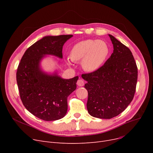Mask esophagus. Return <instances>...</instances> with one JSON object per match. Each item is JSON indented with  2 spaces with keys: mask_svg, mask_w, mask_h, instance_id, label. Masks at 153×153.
Wrapping results in <instances>:
<instances>
[{
  "mask_svg": "<svg viewBox=\"0 0 153 153\" xmlns=\"http://www.w3.org/2000/svg\"><path fill=\"white\" fill-rule=\"evenodd\" d=\"M77 84L79 87H82L84 85V81H83L82 79H79L78 81H77Z\"/></svg>",
  "mask_w": 153,
  "mask_h": 153,
  "instance_id": "obj_1",
  "label": "esophagus"
}]
</instances>
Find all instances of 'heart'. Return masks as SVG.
<instances>
[{"label": "heart", "instance_id": "obj_1", "mask_svg": "<svg viewBox=\"0 0 153 153\" xmlns=\"http://www.w3.org/2000/svg\"><path fill=\"white\" fill-rule=\"evenodd\" d=\"M110 53L107 43L97 39H87L77 43L72 48L70 57L74 62H81L82 67L87 72L99 69Z\"/></svg>", "mask_w": 153, "mask_h": 153}]
</instances>
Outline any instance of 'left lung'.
I'll return each mask as SVG.
<instances>
[{
  "label": "left lung",
  "mask_w": 153,
  "mask_h": 153,
  "mask_svg": "<svg viewBox=\"0 0 153 153\" xmlns=\"http://www.w3.org/2000/svg\"><path fill=\"white\" fill-rule=\"evenodd\" d=\"M114 52L99 69L82 77L87 83V108L96 118L110 119L123 111L132 101L138 79V68L129 48L108 35Z\"/></svg>",
  "instance_id": "1"
}]
</instances>
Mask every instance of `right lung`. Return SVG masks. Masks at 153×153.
Returning a JSON list of instances; mask_svg holds the SVG:
<instances>
[{"mask_svg": "<svg viewBox=\"0 0 153 153\" xmlns=\"http://www.w3.org/2000/svg\"><path fill=\"white\" fill-rule=\"evenodd\" d=\"M72 35L47 36L30 46L17 71V82L23 105L31 114L45 121L63 118L68 110V97L76 89L78 76L63 79L48 75L39 68L44 55L62 58V46Z\"/></svg>", "mask_w": 153, "mask_h": 153, "instance_id": "obj_1", "label": "right lung"}]
</instances>
